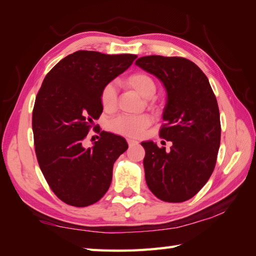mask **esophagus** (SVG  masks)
Listing matches in <instances>:
<instances>
[{
    "mask_svg": "<svg viewBox=\"0 0 256 256\" xmlns=\"http://www.w3.org/2000/svg\"><path fill=\"white\" fill-rule=\"evenodd\" d=\"M138 144V141H136V140H131V138H128V144L130 146H136V144Z\"/></svg>",
    "mask_w": 256,
    "mask_h": 256,
    "instance_id": "obj_1",
    "label": "esophagus"
}]
</instances>
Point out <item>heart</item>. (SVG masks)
Listing matches in <instances>:
<instances>
[{"label":"heart","mask_w":256,"mask_h":256,"mask_svg":"<svg viewBox=\"0 0 256 256\" xmlns=\"http://www.w3.org/2000/svg\"><path fill=\"white\" fill-rule=\"evenodd\" d=\"M123 84L136 90L138 94L146 98L152 97L157 86L154 80L149 74L144 72H138L130 74L123 80ZM100 102L105 110H114L118 105V92L115 86L108 84L104 86L100 94ZM151 116L148 114L142 115H120L110 120V128L112 132L128 138H140L144 133L146 128L150 126Z\"/></svg>","instance_id":"b5f03b06"}]
</instances>
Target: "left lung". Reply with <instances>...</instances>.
I'll list each match as a JSON object with an SVG mask.
<instances>
[{"instance_id":"8db88e82","label":"left lung","mask_w":256,"mask_h":256,"mask_svg":"<svg viewBox=\"0 0 256 256\" xmlns=\"http://www.w3.org/2000/svg\"><path fill=\"white\" fill-rule=\"evenodd\" d=\"M136 64L157 76L166 89V123L159 136L172 144L170 151L152 141L141 144L146 185L164 202L190 200L216 166L222 134L216 96L204 73L190 60L150 55Z\"/></svg>"}]
</instances>
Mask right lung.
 <instances>
[{
    "label": "right lung",
    "mask_w": 256,
    "mask_h": 256,
    "mask_svg": "<svg viewBox=\"0 0 256 256\" xmlns=\"http://www.w3.org/2000/svg\"><path fill=\"white\" fill-rule=\"evenodd\" d=\"M136 58L78 50L60 60L42 81L32 110L34 150L50 188L66 204L92 206L110 188L112 166L126 151V141L102 131L86 148L84 138L102 112V88Z\"/></svg>",
    "instance_id": "1"
}]
</instances>
